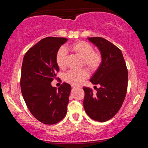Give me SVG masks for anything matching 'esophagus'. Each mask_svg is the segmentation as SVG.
<instances>
[{
	"mask_svg": "<svg viewBox=\"0 0 148 148\" xmlns=\"http://www.w3.org/2000/svg\"><path fill=\"white\" fill-rule=\"evenodd\" d=\"M72 88H75L74 86H72Z\"/></svg>",
	"mask_w": 148,
	"mask_h": 148,
	"instance_id": "34e87169",
	"label": "esophagus"
}]
</instances>
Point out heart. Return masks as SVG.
I'll return each mask as SVG.
<instances>
[{
	"label": "heart",
	"mask_w": 148,
	"mask_h": 148,
	"mask_svg": "<svg viewBox=\"0 0 148 148\" xmlns=\"http://www.w3.org/2000/svg\"><path fill=\"white\" fill-rule=\"evenodd\" d=\"M69 49L83 60L84 64L91 71H96L102 61V57L99 52L93 51L91 44L84 41H78L72 44ZM56 63L59 68L64 70L67 66V53L64 47H61L57 52ZM89 73L86 69L79 71H70L64 75V80L73 86H78L87 79Z\"/></svg>",
	"instance_id": "b5f03b06"
}]
</instances>
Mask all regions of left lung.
Listing matches in <instances>:
<instances>
[{
    "mask_svg": "<svg viewBox=\"0 0 148 148\" xmlns=\"http://www.w3.org/2000/svg\"><path fill=\"white\" fill-rule=\"evenodd\" d=\"M87 39L101 55V63L90 79L92 84L101 87L97 88L96 95L89 87H84V107L90 118L104 122L112 118L121 108L127 93L128 71L118 47L101 37Z\"/></svg>",
    "mask_w": 148,
    "mask_h": 148,
    "instance_id": "obj_1",
    "label": "left lung"
}]
</instances>
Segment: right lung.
I'll return each instance as SVG.
<instances>
[{"mask_svg":"<svg viewBox=\"0 0 148 148\" xmlns=\"http://www.w3.org/2000/svg\"><path fill=\"white\" fill-rule=\"evenodd\" d=\"M67 40L47 37L30 48L23 57L20 82L22 95L32 116L44 124L57 123L67 112L71 85L63 83L57 89L51 84L59 71L57 52Z\"/></svg>","mask_w":148,"mask_h":148,"instance_id":"add662e5","label":"right lung"}]
</instances>
